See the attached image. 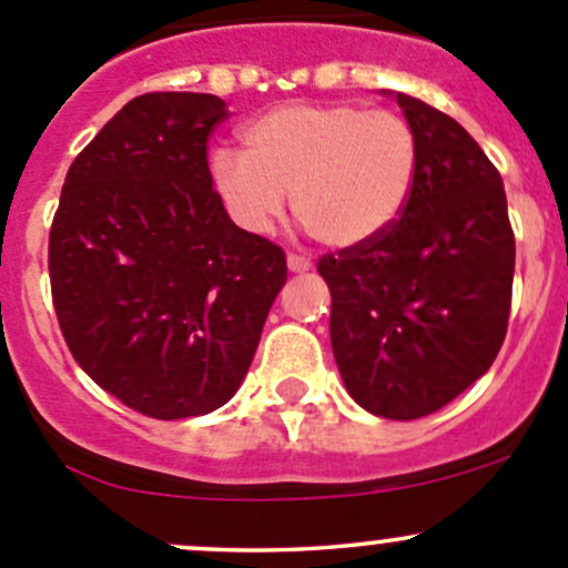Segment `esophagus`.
<instances>
[{
  "instance_id": "obj_1",
  "label": "esophagus",
  "mask_w": 568,
  "mask_h": 568,
  "mask_svg": "<svg viewBox=\"0 0 568 568\" xmlns=\"http://www.w3.org/2000/svg\"><path fill=\"white\" fill-rule=\"evenodd\" d=\"M311 266H313L311 257L300 255V252H288V268H291V272L302 274V272H307V268H311Z\"/></svg>"
}]
</instances>
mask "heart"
Returning <instances> with one entry per match:
<instances>
[{
	"label": "heart",
	"instance_id": "1",
	"mask_svg": "<svg viewBox=\"0 0 568 568\" xmlns=\"http://www.w3.org/2000/svg\"><path fill=\"white\" fill-rule=\"evenodd\" d=\"M216 192L252 233L280 220L285 194L296 222L324 247L382 236L409 203L417 136L385 106L285 104L244 129L242 153L211 159Z\"/></svg>",
	"mask_w": 568,
	"mask_h": 568
}]
</instances>
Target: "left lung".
<instances>
[{"mask_svg": "<svg viewBox=\"0 0 568 568\" xmlns=\"http://www.w3.org/2000/svg\"><path fill=\"white\" fill-rule=\"evenodd\" d=\"M417 136L409 203L382 236L326 252L329 337L348 395L390 420L443 409L506 341L514 231L495 164L450 114L395 93Z\"/></svg>", "mask_w": 568, "mask_h": 568, "instance_id": "1", "label": "left lung"}]
</instances>
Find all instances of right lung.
Returning a JSON list of instances; mask_svg holds the SVG:
<instances>
[{"mask_svg":"<svg viewBox=\"0 0 568 568\" xmlns=\"http://www.w3.org/2000/svg\"><path fill=\"white\" fill-rule=\"evenodd\" d=\"M209 93L129 101L73 159L49 233L51 302L84 374L156 420L209 415L247 374L285 252L231 222Z\"/></svg>","mask_w":568,"mask_h":568,"instance_id":"1","label":"right lung"}]
</instances>
